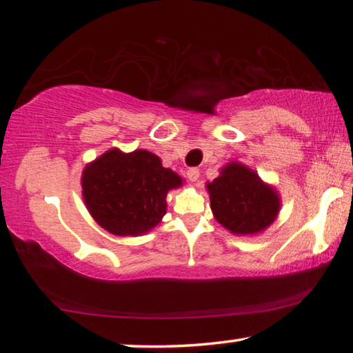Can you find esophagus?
I'll use <instances>...</instances> for the list:
<instances>
[{"instance_id":"obj_1","label":"esophagus","mask_w":353,"mask_h":353,"mask_svg":"<svg viewBox=\"0 0 353 353\" xmlns=\"http://www.w3.org/2000/svg\"><path fill=\"white\" fill-rule=\"evenodd\" d=\"M187 177L190 179L192 182H196L198 179H199V170H198V168H190V170L187 171Z\"/></svg>"}]
</instances>
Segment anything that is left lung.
Listing matches in <instances>:
<instances>
[{"mask_svg":"<svg viewBox=\"0 0 353 353\" xmlns=\"http://www.w3.org/2000/svg\"><path fill=\"white\" fill-rule=\"evenodd\" d=\"M208 192L217 222L234 234L260 233L274 222L281 206L277 193L239 163L223 168Z\"/></svg>","mask_w":353,"mask_h":353,"instance_id":"left-lung-1","label":"left lung"}]
</instances>
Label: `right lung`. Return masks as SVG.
Listing matches in <instances>:
<instances>
[{
	"instance_id": "obj_1",
	"label": "right lung",
	"mask_w": 353,
	"mask_h": 353,
	"mask_svg": "<svg viewBox=\"0 0 353 353\" xmlns=\"http://www.w3.org/2000/svg\"><path fill=\"white\" fill-rule=\"evenodd\" d=\"M182 179L147 150L112 149L82 174V194L93 219L109 233L136 236L154 228L166 214V194Z\"/></svg>"
}]
</instances>
